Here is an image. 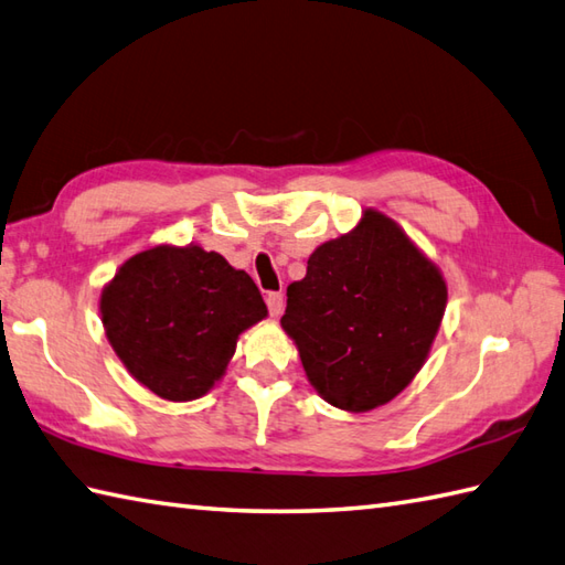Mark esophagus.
Here are the masks:
<instances>
[{
  "label": "esophagus",
  "mask_w": 565,
  "mask_h": 565,
  "mask_svg": "<svg viewBox=\"0 0 565 565\" xmlns=\"http://www.w3.org/2000/svg\"><path fill=\"white\" fill-rule=\"evenodd\" d=\"M266 305H268L270 317L278 319V317L282 315V309H285V297H282V292H268V295H266Z\"/></svg>",
  "instance_id": "obj_1"
}]
</instances>
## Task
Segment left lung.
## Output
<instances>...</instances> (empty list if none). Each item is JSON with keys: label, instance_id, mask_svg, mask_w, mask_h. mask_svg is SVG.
Masks as SVG:
<instances>
[{"label": "left lung", "instance_id": "1", "mask_svg": "<svg viewBox=\"0 0 565 565\" xmlns=\"http://www.w3.org/2000/svg\"><path fill=\"white\" fill-rule=\"evenodd\" d=\"M447 307V285L404 230L377 210L321 244L287 287L280 319L311 386L343 411H372L423 367Z\"/></svg>", "mask_w": 565, "mask_h": 565}]
</instances>
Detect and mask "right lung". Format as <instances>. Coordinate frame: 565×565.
Here are the masks:
<instances>
[{
  "mask_svg": "<svg viewBox=\"0 0 565 565\" xmlns=\"http://www.w3.org/2000/svg\"><path fill=\"white\" fill-rule=\"evenodd\" d=\"M268 315L248 273L200 246H152L120 266L102 292L108 341L149 392L169 401L207 394L236 338Z\"/></svg>",
  "mask_w": 565,
  "mask_h": 565,
  "instance_id": "1",
  "label": "right lung"
}]
</instances>
